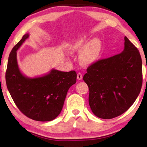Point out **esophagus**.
Here are the masks:
<instances>
[{
  "label": "esophagus",
  "instance_id": "esophagus-1",
  "mask_svg": "<svg viewBox=\"0 0 147 147\" xmlns=\"http://www.w3.org/2000/svg\"><path fill=\"white\" fill-rule=\"evenodd\" d=\"M82 78H83V76H82V74L81 73H78L77 74V78H78V80H82Z\"/></svg>",
  "mask_w": 147,
  "mask_h": 147
}]
</instances>
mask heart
I'll list each match as a JSON object with an SVG mask.
<instances>
[{"instance_id": "1", "label": "heart", "mask_w": 147, "mask_h": 147, "mask_svg": "<svg viewBox=\"0 0 147 147\" xmlns=\"http://www.w3.org/2000/svg\"><path fill=\"white\" fill-rule=\"evenodd\" d=\"M72 52H82L80 60L84 64L94 63L100 56L102 50L101 41L93 39L87 43V37L82 36L76 39L71 45Z\"/></svg>"}]
</instances>
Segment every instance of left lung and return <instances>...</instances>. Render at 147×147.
<instances>
[{"mask_svg": "<svg viewBox=\"0 0 147 147\" xmlns=\"http://www.w3.org/2000/svg\"><path fill=\"white\" fill-rule=\"evenodd\" d=\"M83 79L88 86L89 104L94 115L104 119L121 115L134 104L142 86L138 49L124 37L123 51L91 64Z\"/></svg>", "mask_w": 147, "mask_h": 147, "instance_id": "8db88e82", "label": "left lung"}]
</instances>
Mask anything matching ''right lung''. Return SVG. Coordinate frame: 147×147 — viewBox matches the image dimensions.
<instances>
[{
  "label": "right lung",
  "instance_id": "right-lung-1",
  "mask_svg": "<svg viewBox=\"0 0 147 147\" xmlns=\"http://www.w3.org/2000/svg\"><path fill=\"white\" fill-rule=\"evenodd\" d=\"M28 34L14 46L9 54L6 82L12 99L20 111L38 121H51L60 113L69 89L76 82V73L52 69L49 74L31 78L20 71L17 51Z\"/></svg>",
  "mask_w": 147,
  "mask_h": 147
}]
</instances>
